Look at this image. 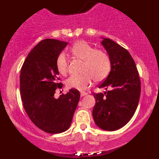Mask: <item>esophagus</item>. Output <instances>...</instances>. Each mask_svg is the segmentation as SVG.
<instances>
[{
    "label": "esophagus",
    "mask_w": 159,
    "mask_h": 159,
    "mask_svg": "<svg viewBox=\"0 0 159 159\" xmlns=\"http://www.w3.org/2000/svg\"><path fill=\"white\" fill-rule=\"evenodd\" d=\"M80 94H81V97H83V96H86V95H87V93H86V92H81V93H80Z\"/></svg>",
    "instance_id": "1"
}]
</instances>
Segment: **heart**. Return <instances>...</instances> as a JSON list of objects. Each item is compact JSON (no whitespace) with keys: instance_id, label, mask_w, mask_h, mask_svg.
Here are the masks:
<instances>
[{"instance_id":"obj_1","label":"heart","mask_w":159,"mask_h":159,"mask_svg":"<svg viewBox=\"0 0 159 159\" xmlns=\"http://www.w3.org/2000/svg\"><path fill=\"white\" fill-rule=\"evenodd\" d=\"M70 52L75 58L83 60L81 75H72L66 81L69 89L84 90L92 84L93 80L99 82L105 80L111 70V60L105 52L94 49L92 45L84 41L76 42L70 48ZM58 72L66 75L69 71V61L64 54L61 53L56 60Z\"/></svg>"}]
</instances>
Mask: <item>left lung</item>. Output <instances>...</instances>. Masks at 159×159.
Segmentation results:
<instances>
[{
  "instance_id": "left-lung-1",
  "label": "left lung",
  "mask_w": 159,
  "mask_h": 159,
  "mask_svg": "<svg viewBox=\"0 0 159 159\" xmlns=\"http://www.w3.org/2000/svg\"><path fill=\"white\" fill-rule=\"evenodd\" d=\"M102 45L111 60V72L100 88L104 93H93L95 123L103 130L115 131L123 127L135 112L140 96V80L134 60L125 48L107 38Z\"/></svg>"
}]
</instances>
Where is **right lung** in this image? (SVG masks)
Masks as SVG:
<instances>
[{
  "label": "right lung",
  "instance_id": "obj_1",
  "mask_svg": "<svg viewBox=\"0 0 159 159\" xmlns=\"http://www.w3.org/2000/svg\"><path fill=\"white\" fill-rule=\"evenodd\" d=\"M68 43L54 39L42 40L30 51L21 67L20 93L30 120L45 132L57 134L70 127L80 93L71 89L54 98L58 83L56 60Z\"/></svg>",
  "mask_w": 159,
  "mask_h": 159
}]
</instances>
